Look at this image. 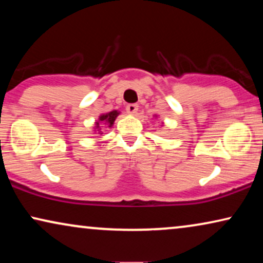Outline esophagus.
<instances>
[{
	"label": "esophagus",
	"instance_id": "1",
	"mask_svg": "<svg viewBox=\"0 0 263 263\" xmlns=\"http://www.w3.org/2000/svg\"><path fill=\"white\" fill-rule=\"evenodd\" d=\"M138 104H128L127 107H125V110H127V112L129 115H136V112H138Z\"/></svg>",
	"mask_w": 263,
	"mask_h": 263
}]
</instances>
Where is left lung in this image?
<instances>
[{
    "label": "left lung",
    "mask_w": 263,
    "mask_h": 263,
    "mask_svg": "<svg viewBox=\"0 0 263 263\" xmlns=\"http://www.w3.org/2000/svg\"><path fill=\"white\" fill-rule=\"evenodd\" d=\"M154 117H157V115H156V116H154Z\"/></svg>",
    "instance_id": "1"
}]
</instances>
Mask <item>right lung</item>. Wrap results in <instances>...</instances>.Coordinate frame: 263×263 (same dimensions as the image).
Returning <instances> with one entry per match:
<instances>
[{"instance_id": "obj_1", "label": "right lung", "mask_w": 263, "mask_h": 263, "mask_svg": "<svg viewBox=\"0 0 263 263\" xmlns=\"http://www.w3.org/2000/svg\"><path fill=\"white\" fill-rule=\"evenodd\" d=\"M118 115H120V111L117 110H112L110 111V112H106V114H102L100 116L98 117V121H96L95 123V132L96 134H103L102 133V124L104 125H107V127L111 128L115 123V121H116V118Z\"/></svg>"}]
</instances>
